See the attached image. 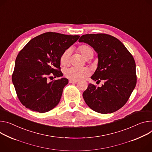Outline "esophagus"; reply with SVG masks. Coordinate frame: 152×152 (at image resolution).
Masks as SVG:
<instances>
[{
    "label": "esophagus",
    "mask_w": 152,
    "mask_h": 152,
    "mask_svg": "<svg viewBox=\"0 0 152 152\" xmlns=\"http://www.w3.org/2000/svg\"><path fill=\"white\" fill-rule=\"evenodd\" d=\"M78 80H71L70 79L69 80V83L70 84H75V83H76V82H77Z\"/></svg>",
    "instance_id": "1"
}]
</instances>
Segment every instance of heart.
<instances>
[{
    "label": "heart",
    "mask_w": 152,
    "mask_h": 152,
    "mask_svg": "<svg viewBox=\"0 0 152 152\" xmlns=\"http://www.w3.org/2000/svg\"><path fill=\"white\" fill-rule=\"evenodd\" d=\"M78 51L80 53L82 56L86 59H91L93 56V49L87 45H82L78 47ZM71 56V50L66 49L65 50L60 57V64L61 65L66 66L70 64ZM90 74V71L87 68L71 67L66 69L64 71L65 76L73 80H77L84 78Z\"/></svg>",
    "instance_id": "1"
}]
</instances>
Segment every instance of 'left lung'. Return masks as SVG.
<instances>
[{
    "label": "left lung",
    "mask_w": 152,
    "mask_h": 152,
    "mask_svg": "<svg viewBox=\"0 0 152 152\" xmlns=\"http://www.w3.org/2000/svg\"><path fill=\"white\" fill-rule=\"evenodd\" d=\"M79 42L90 45L98 54V67L91 78L105 80L101 87L88 85L82 94L86 103L99 113L117 111L126 104L136 84L133 57L119 39L108 34H84Z\"/></svg>",
    "instance_id": "left-lung-1"
}]
</instances>
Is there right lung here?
Returning a JSON list of instances; mask_svg holds the SVG:
<instances>
[{"instance_id": "obj_1", "label": "right lung", "mask_w": 152, "mask_h": 152, "mask_svg": "<svg viewBox=\"0 0 152 152\" xmlns=\"http://www.w3.org/2000/svg\"><path fill=\"white\" fill-rule=\"evenodd\" d=\"M79 36L48 32L27 43L19 53L12 75V84L20 102L32 111L45 113L59 102L66 78L60 71L62 53L75 43Z\"/></svg>"}]
</instances>
